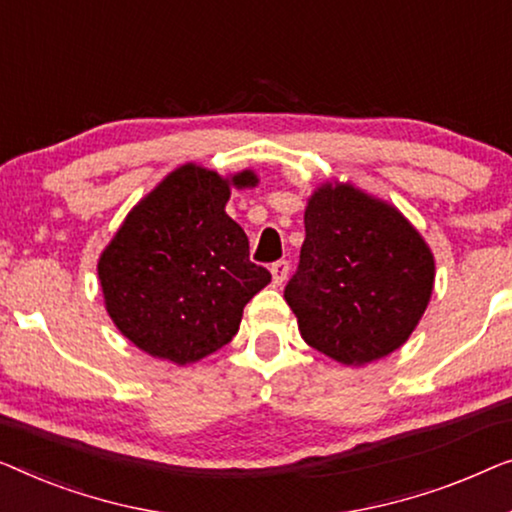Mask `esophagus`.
Returning <instances> with one entry per match:
<instances>
[{
	"label": "esophagus",
	"instance_id": "esophagus-1",
	"mask_svg": "<svg viewBox=\"0 0 512 512\" xmlns=\"http://www.w3.org/2000/svg\"><path fill=\"white\" fill-rule=\"evenodd\" d=\"M287 273H290V262H287V259H278V262L271 264V276H273V283H276V285L285 283Z\"/></svg>",
	"mask_w": 512,
	"mask_h": 512
}]
</instances>
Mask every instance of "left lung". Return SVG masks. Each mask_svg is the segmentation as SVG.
<instances>
[{
	"label": "left lung",
	"mask_w": 512,
	"mask_h": 512,
	"mask_svg": "<svg viewBox=\"0 0 512 512\" xmlns=\"http://www.w3.org/2000/svg\"><path fill=\"white\" fill-rule=\"evenodd\" d=\"M304 225L299 269L285 287L301 338L348 366L401 348L434 290V255L420 232L350 183L320 185Z\"/></svg>",
	"instance_id": "1"
}]
</instances>
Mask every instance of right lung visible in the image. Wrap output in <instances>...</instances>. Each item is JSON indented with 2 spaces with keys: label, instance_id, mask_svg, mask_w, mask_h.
Wrapping results in <instances>:
<instances>
[{
  "label": "right lung",
  "instance_id": "obj_1",
  "mask_svg": "<svg viewBox=\"0 0 512 512\" xmlns=\"http://www.w3.org/2000/svg\"><path fill=\"white\" fill-rule=\"evenodd\" d=\"M253 185L250 169L222 178L190 162L127 213L97 273L106 311L136 348L185 366L232 341L243 308L271 283L225 213L232 187Z\"/></svg>",
  "mask_w": 512,
  "mask_h": 512
}]
</instances>
